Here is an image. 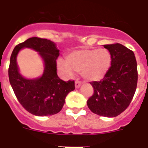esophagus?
Wrapping results in <instances>:
<instances>
[{
	"label": "esophagus",
	"instance_id": "obj_1",
	"mask_svg": "<svg viewBox=\"0 0 148 148\" xmlns=\"http://www.w3.org/2000/svg\"><path fill=\"white\" fill-rule=\"evenodd\" d=\"M81 85H82V82H81L76 81V82H75V88H76V89L79 88V87H81Z\"/></svg>",
	"mask_w": 148,
	"mask_h": 148
}]
</instances>
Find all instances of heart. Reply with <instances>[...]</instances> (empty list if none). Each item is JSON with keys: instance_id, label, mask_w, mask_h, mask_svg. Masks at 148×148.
Instances as JSON below:
<instances>
[{"instance_id": "heart-1", "label": "heart", "mask_w": 148, "mask_h": 148, "mask_svg": "<svg viewBox=\"0 0 148 148\" xmlns=\"http://www.w3.org/2000/svg\"><path fill=\"white\" fill-rule=\"evenodd\" d=\"M111 64V56L106 49L81 48L68 53L66 62L60 60L57 63L59 71L71 76L73 70L81 73L86 81L97 82L108 73Z\"/></svg>"}]
</instances>
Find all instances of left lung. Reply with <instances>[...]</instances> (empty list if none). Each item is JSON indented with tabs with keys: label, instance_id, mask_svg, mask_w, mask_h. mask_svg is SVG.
<instances>
[{
	"label": "left lung",
	"instance_id": "left-lung-1",
	"mask_svg": "<svg viewBox=\"0 0 148 148\" xmlns=\"http://www.w3.org/2000/svg\"><path fill=\"white\" fill-rule=\"evenodd\" d=\"M104 47L110 53L111 66L102 80L90 83L94 93L87 103L93 113L116 117L127 109L135 94L137 63L133 51L122 44H106Z\"/></svg>",
	"mask_w": 148,
	"mask_h": 148
}]
</instances>
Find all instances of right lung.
Instances as JSON below:
<instances>
[{
    "instance_id": "1",
    "label": "right lung",
    "mask_w": 148,
    "mask_h": 148,
    "mask_svg": "<svg viewBox=\"0 0 148 148\" xmlns=\"http://www.w3.org/2000/svg\"><path fill=\"white\" fill-rule=\"evenodd\" d=\"M24 48L37 51L44 61V72L40 77L27 79L20 74L16 56ZM58 56L59 50L56 43L37 37L27 39L12 51L9 67L10 84L21 104L35 116L58 113L64 104L67 94L75 90L74 81L64 82L57 75L56 60Z\"/></svg>"
}]
</instances>
